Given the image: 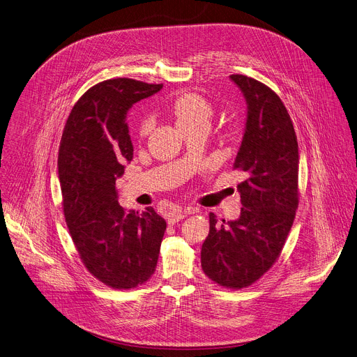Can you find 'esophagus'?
I'll return each instance as SVG.
<instances>
[{
    "mask_svg": "<svg viewBox=\"0 0 357 357\" xmlns=\"http://www.w3.org/2000/svg\"><path fill=\"white\" fill-rule=\"evenodd\" d=\"M197 212V209L194 208V209H188V211H183V209H174L170 215H169V225H174V223H177V222H180V220H183L188 213H195Z\"/></svg>",
    "mask_w": 357,
    "mask_h": 357,
    "instance_id": "obj_1",
    "label": "esophagus"
}]
</instances>
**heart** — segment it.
Returning <instances> with one entry per match:
<instances>
[{
  "mask_svg": "<svg viewBox=\"0 0 357 357\" xmlns=\"http://www.w3.org/2000/svg\"><path fill=\"white\" fill-rule=\"evenodd\" d=\"M172 114L180 130L191 127H208L213 116L212 105L197 93H184L172 103ZM151 128V120L142 119L137 127L138 137H145Z\"/></svg>",
  "mask_w": 357,
  "mask_h": 357,
  "instance_id": "obj_1",
  "label": "heart"
}]
</instances>
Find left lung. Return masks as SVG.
<instances>
[{"mask_svg": "<svg viewBox=\"0 0 357 357\" xmlns=\"http://www.w3.org/2000/svg\"><path fill=\"white\" fill-rule=\"evenodd\" d=\"M230 78L248 110L233 165L247 176L237 185L243 208L226 225L209 213L201 266L219 286L243 289L272 268L291 229L298 206V145L290 116L269 86L240 74Z\"/></svg>", "mask_w": 357, "mask_h": 357, "instance_id": "8db88e82", "label": "left lung"}]
</instances>
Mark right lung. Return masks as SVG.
<instances>
[{"instance_id": "right-lung-1", "label": "right lung", "mask_w": 357, "mask_h": 357, "mask_svg": "<svg viewBox=\"0 0 357 357\" xmlns=\"http://www.w3.org/2000/svg\"><path fill=\"white\" fill-rule=\"evenodd\" d=\"M162 86L131 78L99 82L74 105L61 137L59 176L71 238L88 272L119 290L153 275L166 230L152 206L126 212L116 191L134 151L127 112Z\"/></svg>"}]
</instances>
